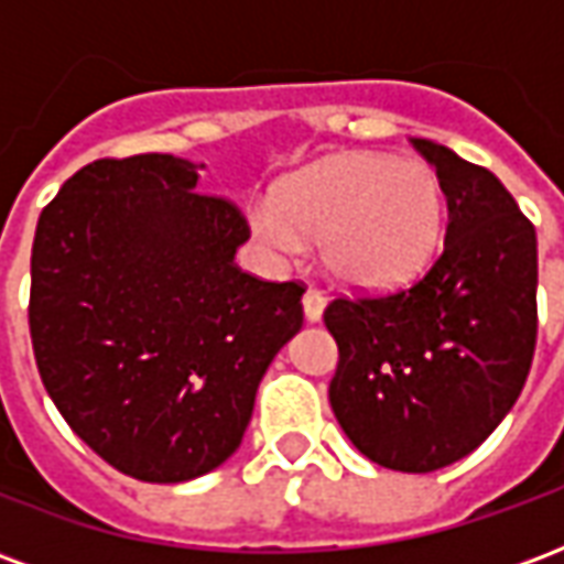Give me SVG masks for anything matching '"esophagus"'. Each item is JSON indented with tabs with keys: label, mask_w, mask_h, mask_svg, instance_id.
Wrapping results in <instances>:
<instances>
[{
	"label": "esophagus",
	"mask_w": 564,
	"mask_h": 564,
	"mask_svg": "<svg viewBox=\"0 0 564 564\" xmlns=\"http://www.w3.org/2000/svg\"><path fill=\"white\" fill-rule=\"evenodd\" d=\"M302 305H305V317L311 319V323H317V319L323 317V307H326V295L311 286V290L302 295Z\"/></svg>",
	"instance_id": "esophagus-1"
}]
</instances>
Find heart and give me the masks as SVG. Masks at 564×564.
I'll list each match as a JSON object with an SVG mask.
<instances>
[{"label":"heart","instance_id":"heart-1","mask_svg":"<svg viewBox=\"0 0 564 564\" xmlns=\"http://www.w3.org/2000/svg\"><path fill=\"white\" fill-rule=\"evenodd\" d=\"M447 220L444 184L429 162L383 153H347L319 162L253 205L262 245L293 257L302 238H319L332 278L359 290L414 281L435 259Z\"/></svg>","mask_w":564,"mask_h":564}]
</instances>
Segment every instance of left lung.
Listing matches in <instances>:
<instances>
[{
  "label": "left lung",
  "mask_w": 564,
  "mask_h": 564,
  "mask_svg": "<svg viewBox=\"0 0 564 564\" xmlns=\"http://www.w3.org/2000/svg\"><path fill=\"white\" fill-rule=\"evenodd\" d=\"M447 196L444 250L404 290L335 295L332 411L356 449L425 474L492 435L532 368L538 238L496 174L414 139Z\"/></svg>",
  "instance_id": "8db88e82"
}]
</instances>
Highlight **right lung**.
I'll list each match as a JSON object with an SVG mask.
<instances>
[{
  "label": "right lung",
  "mask_w": 564,
  "mask_h": 564,
  "mask_svg": "<svg viewBox=\"0 0 564 564\" xmlns=\"http://www.w3.org/2000/svg\"><path fill=\"white\" fill-rule=\"evenodd\" d=\"M172 153L96 160L44 205L30 335L47 395L111 468L181 484L232 456L265 368L302 329V281L235 262L250 226Z\"/></svg>",
  "instance_id": "1"
}]
</instances>
